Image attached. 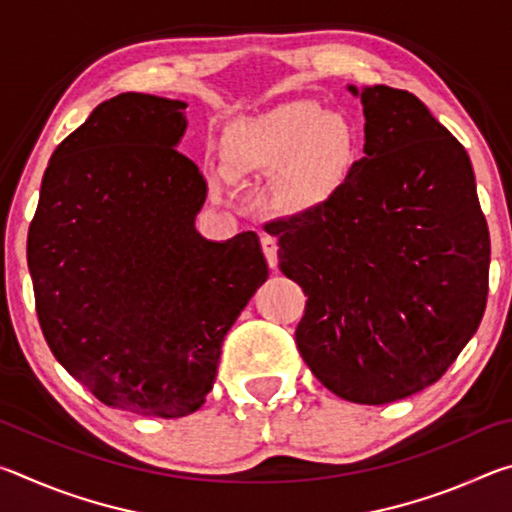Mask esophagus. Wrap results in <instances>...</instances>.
Returning a JSON list of instances; mask_svg holds the SVG:
<instances>
[{"instance_id":"34e87169","label":"esophagus","mask_w":512,"mask_h":512,"mask_svg":"<svg viewBox=\"0 0 512 512\" xmlns=\"http://www.w3.org/2000/svg\"><path fill=\"white\" fill-rule=\"evenodd\" d=\"M262 250H264V257H266L268 266L275 268L277 266V241H275V237L264 235L262 237Z\"/></svg>"}]
</instances>
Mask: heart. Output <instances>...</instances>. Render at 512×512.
Segmentation results:
<instances>
[{
    "label": "heart",
    "instance_id": "heart-1",
    "mask_svg": "<svg viewBox=\"0 0 512 512\" xmlns=\"http://www.w3.org/2000/svg\"><path fill=\"white\" fill-rule=\"evenodd\" d=\"M223 169L205 171L214 198L230 194L231 178L273 173V198L282 210L305 212L327 203L350 178L357 133L339 112L287 101L235 119L221 137Z\"/></svg>",
    "mask_w": 512,
    "mask_h": 512
}]
</instances>
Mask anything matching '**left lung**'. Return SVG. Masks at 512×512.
<instances>
[{"label":"left lung","instance_id":"left-lung-1","mask_svg":"<svg viewBox=\"0 0 512 512\" xmlns=\"http://www.w3.org/2000/svg\"><path fill=\"white\" fill-rule=\"evenodd\" d=\"M363 158L327 203L266 225L307 296L300 357L334 395L404 400L445 375L488 300L490 235L470 155L406 90H357Z\"/></svg>","mask_w":512,"mask_h":512}]
</instances>
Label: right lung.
Masks as SVG:
<instances>
[{
    "label": "right lung",
    "instance_id": "obj_1",
    "mask_svg": "<svg viewBox=\"0 0 512 512\" xmlns=\"http://www.w3.org/2000/svg\"><path fill=\"white\" fill-rule=\"evenodd\" d=\"M185 101L124 92L58 144L27 241L51 352L112 409L183 418L212 391L221 345L268 277L255 232L210 241L207 196L176 151Z\"/></svg>",
    "mask_w": 512,
    "mask_h": 512
}]
</instances>
